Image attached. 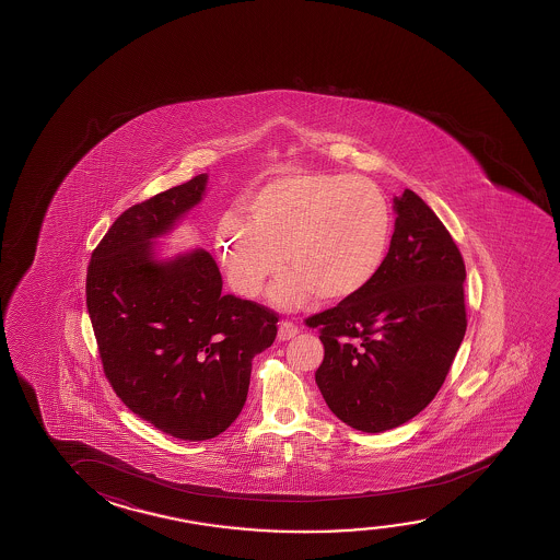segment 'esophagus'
<instances>
[{"instance_id":"obj_1","label":"esophagus","mask_w":560,"mask_h":560,"mask_svg":"<svg viewBox=\"0 0 560 560\" xmlns=\"http://www.w3.org/2000/svg\"><path fill=\"white\" fill-rule=\"evenodd\" d=\"M298 335H300V326L293 325L292 320H280V326H278V338L280 340H290V338Z\"/></svg>"}]
</instances>
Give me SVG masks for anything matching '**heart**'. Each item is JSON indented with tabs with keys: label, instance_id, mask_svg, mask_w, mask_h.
<instances>
[{
	"label": "heart",
	"instance_id": "heart-1",
	"mask_svg": "<svg viewBox=\"0 0 560 560\" xmlns=\"http://www.w3.org/2000/svg\"><path fill=\"white\" fill-rule=\"evenodd\" d=\"M247 222L220 220L218 250L237 292L255 298L285 267L276 285L282 307L342 301L381 272L393 240V209L384 192L350 174L280 170L245 205Z\"/></svg>",
	"mask_w": 560,
	"mask_h": 560
}]
</instances>
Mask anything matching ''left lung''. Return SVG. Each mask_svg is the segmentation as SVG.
<instances>
[{
  "label": "left lung",
  "mask_w": 560,
  "mask_h": 560,
  "mask_svg": "<svg viewBox=\"0 0 560 560\" xmlns=\"http://www.w3.org/2000/svg\"><path fill=\"white\" fill-rule=\"evenodd\" d=\"M394 209L375 280L305 318L325 346L318 390L336 418L363 433L401 425L431 404L468 326L466 265L451 232L409 189Z\"/></svg>",
  "instance_id": "obj_1"
}]
</instances>
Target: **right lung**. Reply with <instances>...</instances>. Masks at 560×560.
Instances as JSON below:
<instances>
[{
  "instance_id": "obj_1",
  "label": "right lung",
  "mask_w": 560,
  "mask_h": 560,
  "mask_svg": "<svg viewBox=\"0 0 560 560\" xmlns=\"http://www.w3.org/2000/svg\"><path fill=\"white\" fill-rule=\"evenodd\" d=\"M207 174L137 202L92 250L86 307L102 369L127 408L182 441H209L234 423L253 358L275 342L278 313L222 295L209 250L170 262L152 240L201 201Z\"/></svg>"
}]
</instances>
